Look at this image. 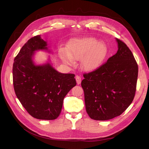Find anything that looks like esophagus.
<instances>
[{
    "label": "esophagus",
    "instance_id": "esophagus-1",
    "mask_svg": "<svg viewBox=\"0 0 149 149\" xmlns=\"http://www.w3.org/2000/svg\"><path fill=\"white\" fill-rule=\"evenodd\" d=\"M75 79H76V81H77V84H79L81 83V80H82L81 77H80V76H79V75H77Z\"/></svg>",
    "mask_w": 149,
    "mask_h": 149
}]
</instances>
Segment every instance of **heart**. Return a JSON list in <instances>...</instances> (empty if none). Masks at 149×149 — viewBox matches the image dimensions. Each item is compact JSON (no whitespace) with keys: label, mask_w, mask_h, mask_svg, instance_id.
Wrapping results in <instances>:
<instances>
[{"label":"heart","mask_w":149,"mask_h":149,"mask_svg":"<svg viewBox=\"0 0 149 149\" xmlns=\"http://www.w3.org/2000/svg\"><path fill=\"white\" fill-rule=\"evenodd\" d=\"M107 52L104 43H97L93 38H84L73 40L68 46V51H60V56L65 63L73 65L74 60H82V66L86 70L97 68L104 60Z\"/></svg>","instance_id":"1"}]
</instances>
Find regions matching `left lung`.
Returning a JSON list of instances; mask_svg holds the SVG:
<instances>
[{
  "label": "left lung",
  "instance_id": "obj_1",
  "mask_svg": "<svg viewBox=\"0 0 149 149\" xmlns=\"http://www.w3.org/2000/svg\"><path fill=\"white\" fill-rule=\"evenodd\" d=\"M117 52L95 70L84 73L81 85L86 110L99 121L122 114L134 100L138 74V64L126 44L118 38Z\"/></svg>",
  "mask_w": 149,
  "mask_h": 149
}]
</instances>
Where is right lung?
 Wrapping results in <instances>:
<instances>
[{
	"label": "right lung",
	"mask_w": 149,
	"mask_h": 149,
	"mask_svg": "<svg viewBox=\"0 0 149 149\" xmlns=\"http://www.w3.org/2000/svg\"><path fill=\"white\" fill-rule=\"evenodd\" d=\"M46 46L39 35L28 40L14 58L13 79L15 95L28 113L52 120L60 114L65 97L77 83L74 74L60 73L49 63L34 65V52L48 49Z\"/></svg>",
	"instance_id": "obj_1"
}]
</instances>
